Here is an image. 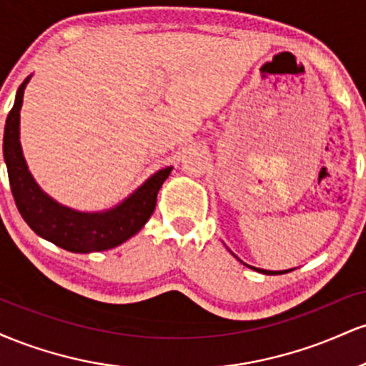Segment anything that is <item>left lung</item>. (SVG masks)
Listing matches in <instances>:
<instances>
[{
  "instance_id": "8db88e82",
  "label": "left lung",
  "mask_w": 366,
  "mask_h": 366,
  "mask_svg": "<svg viewBox=\"0 0 366 366\" xmlns=\"http://www.w3.org/2000/svg\"><path fill=\"white\" fill-rule=\"evenodd\" d=\"M236 256V254H234ZM237 258V256H236ZM239 259V258H237ZM246 264V263H244ZM247 268H253V270H256V272H259V274H264V275H280V274H287V272H291V270H279V272H272V270H263V268H256V267H251V264H246Z\"/></svg>"
}]
</instances>
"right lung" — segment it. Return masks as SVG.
Listing matches in <instances>:
<instances>
[{"label": "right lung", "mask_w": 366, "mask_h": 366, "mask_svg": "<svg viewBox=\"0 0 366 366\" xmlns=\"http://www.w3.org/2000/svg\"><path fill=\"white\" fill-rule=\"evenodd\" d=\"M29 81L31 77L25 79L16 91L3 136V157L20 215L37 236L72 253H92L122 244L139 232L153 215L158 191L170 175L172 167L158 170L127 199L107 212L86 213L63 207L37 186L20 146V108Z\"/></svg>", "instance_id": "add662e5"}]
</instances>
